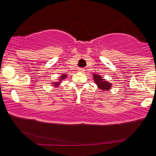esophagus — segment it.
Listing matches in <instances>:
<instances>
[{"mask_svg": "<svg viewBox=\"0 0 156 156\" xmlns=\"http://www.w3.org/2000/svg\"><path fill=\"white\" fill-rule=\"evenodd\" d=\"M78 71L80 72H84L85 70H84V68H78Z\"/></svg>", "mask_w": 156, "mask_h": 156, "instance_id": "1", "label": "esophagus"}]
</instances>
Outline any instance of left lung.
Listing matches in <instances>:
<instances>
[{
	"instance_id": "1",
	"label": "left lung",
	"mask_w": 156,
	"mask_h": 156,
	"mask_svg": "<svg viewBox=\"0 0 156 156\" xmlns=\"http://www.w3.org/2000/svg\"><path fill=\"white\" fill-rule=\"evenodd\" d=\"M93 78L94 80V83L96 84L100 90L107 91L109 90L112 88V84L109 83L105 79L102 78V76L98 74H94Z\"/></svg>"
}]
</instances>
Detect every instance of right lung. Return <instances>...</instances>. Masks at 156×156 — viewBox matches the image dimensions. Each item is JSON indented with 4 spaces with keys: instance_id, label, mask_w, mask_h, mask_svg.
Returning <instances> with one entry per match:
<instances>
[{
    "instance_id": "add662e5",
    "label": "right lung",
    "mask_w": 156,
    "mask_h": 156,
    "mask_svg": "<svg viewBox=\"0 0 156 156\" xmlns=\"http://www.w3.org/2000/svg\"><path fill=\"white\" fill-rule=\"evenodd\" d=\"M67 74H62V76H60V78H59L58 81V82H52L51 84H52V85H54V87H57L60 86L61 81H62L63 80H64V79L67 78Z\"/></svg>"
}]
</instances>
